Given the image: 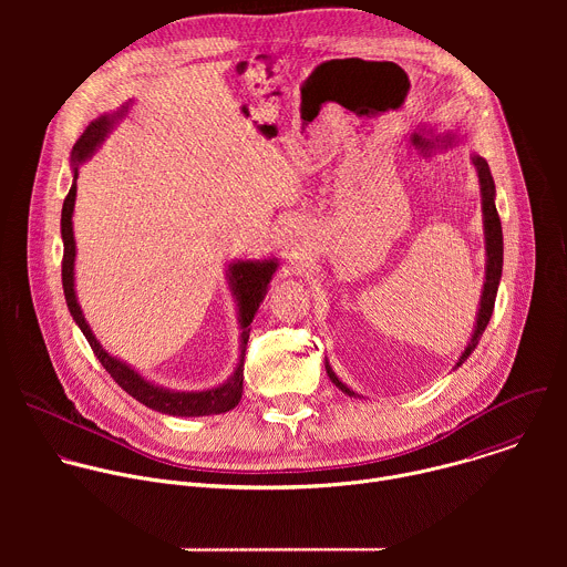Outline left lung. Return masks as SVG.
<instances>
[{"label":"left lung","mask_w":567,"mask_h":567,"mask_svg":"<svg viewBox=\"0 0 567 567\" xmlns=\"http://www.w3.org/2000/svg\"><path fill=\"white\" fill-rule=\"evenodd\" d=\"M473 164L477 168V177H480V190H482V213H484V237H487V282H484L482 289V300H480V311H477V322H475V332L471 337V343L466 346V350L462 352L457 365H462L468 354L475 350L482 332L487 330L492 313H494V305H496V293H498V285H501V276H503V226H501V217L496 210V186H494V177L489 173V164L482 156H473ZM326 370L332 379V383L343 390L346 394H354L346 383L339 381V377L332 372V368L326 363Z\"/></svg>","instance_id":"1"}]
</instances>
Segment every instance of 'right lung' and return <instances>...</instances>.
<instances>
[{"instance_id": "add662e5", "label": "right lung", "mask_w": 567, "mask_h": 567, "mask_svg": "<svg viewBox=\"0 0 567 567\" xmlns=\"http://www.w3.org/2000/svg\"><path fill=\"white\" fill-rule=\"evenodd\" d=\"M114 121H116V116H101V118H96L83 132V136L75 141V145L71 150V161H73V164H80V161H85L99 147V143L107 136V132H110ZM73 177H78L75 168H73ZM73 204H75V182H73L71 190H69V195L64 197L62 219H60L62 241H64L62 289H64L66 307H69L73 320L78 322V328L83 330L87 343L92 346V350H94L96 359L103 363V368L112 374V379L127 394H132L136 401L143 403V406H147V409H152L156 413L177 415V417H199V415H217V413H226V411L235 409L237 403H239V399H241V381H245V361H239V365L233 372V377L226 383H221L219 388L204 390V392H173V390H164V388L147 383L132 368H127L118 359L110 357L101 348V343L96 341V337L92 334V330L87 326L83 311H80V305H78L75 291H73V258H75V241H73V226H71ZM276 267H278L276 260L237 262V265L230 267V282H233V291H235L237 305H239L241 354H245V350H247V341H249V332H251L249 326H251V320H254L260 302L267 296V285H269ZM241 359H245V357H241Z\"/></svg>"}]
</instances>
